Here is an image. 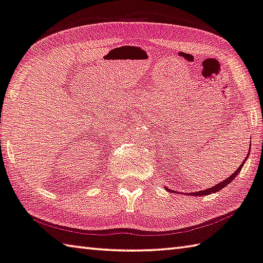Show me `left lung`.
<instances>
[{
  "instance_id": "left-lung-1",
  "label": "left lung",
  "mask_w": 263,
  "mask_h": 263,
  "mask_svg": "<svg viewBox=\"0 0 263 263\" xmlns=\"http://www.w3.org/2000/svg\"><path fill=\"white\" fill-rule=\"evenodd\" d=\"M249 149H251V145H249ZM249 156V153L247 154V156H246V158ZM245 162H246V160H245L243 162H242V164H241L238 169H236L235 171H234V174H232L230 177H227L225 180H222V182H220L219 184H217V185H214V186H212V187H209V189H206V190H201V191H196V192H192V193H185V195L186 196H195V197H197V196H208V195H211V193H214V192H218V191H220L221 189H223L226 186L227 184H230L231 182H233V179L236 177V176H238V174L239 172L241 171V169H242V166H243V164H245ZM166 191H169V192H176V191H172V190H170V189H167V187H164Z\"/></svg>"
}]
</instances>
